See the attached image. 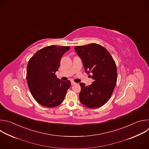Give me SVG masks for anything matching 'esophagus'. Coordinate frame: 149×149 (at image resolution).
<instances>
[{"mask_svg":"<svg viewBox=\"0 0 149 149\" xmlns=\"http://www.w3.org/2000/svg\"><path fill=\"white\" fill-rule=\"evenodd\" d=\"M75 84H76V82H75L74 81H71V85H72V86H73V85H75Z\"/></svg>","mask_w":149,"mask_h":149,"instance_id":"esophagus-1","label":"esophagus"}]
</instances>
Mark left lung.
Segmentation results:
<instances>
[{"mask_svg": "<svg viewBox=\"0 0 149 149\" xmlns=\"http://www.w3.org/2000/svg\"><path fill=\"white\" fill-rule=\"evenodd\" d=\"M74 49L82 60L86 73L89 75L91 73L94 79L88 86L82 82L79 84L80 101L90 109L100 107L109 101L116 85V63L109 51L98 44L77 46Z\"/></svg>", "mask_w": 149, "mask_h": 149, "instance_id": "obj_1", "label": "left lung"}]
</instances>
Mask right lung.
Returning <instances> with one entry per match:
<instances>
[{
    "mask_svg": "<svg viewBox=\"0 0 149 149\" xmlns=\"http://www.w3.org/2000/svg\"><path fill=\"white\" fill-rule=\"evenodd\" d=\"M70 47H46L36 52L29 59L27 66L28 86L35 100L40 105L54 107L62 102L68 89L70 80L57 78L61 57Z\"/></svg>",
    "mask_w": 149,
    "mask_h": 149,
    "instance_id": "add662e5",
    "label": "right lung"
}]
</instances>
